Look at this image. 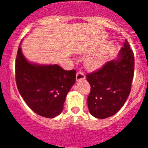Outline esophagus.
Listing matches in <instances>:
<instances>
[{"instance_id": "1", "label": "esophagus", "mask_w": 148, "mask_h": 148, "mask_svg": "<svg viewBox=\"0 0 148 148\" xmlns=\"http://www.w3.org/2000/svg\"><path fill=\"white\" fill-rule=\"evenodd\" d=\"M76 79H77V81H79V80L84 79L85 75L82 72V71H78V72L77 73V77H76Z\"/></svg>"}]
</instances>
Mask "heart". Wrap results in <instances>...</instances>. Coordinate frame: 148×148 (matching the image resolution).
Returning <instances> with one entry per match:
<instances>
[{"mask_svg": "<svg viewBox=\"0 0 148 148\" xmlns=\"http://www.w3.org/2000/svg\"><path fill=\"white\" fill-rule=\"evenodd\" d=\"M105 58L102 54H97L86 59V65L91 69H97L104 65Z\"/></svg>", "mask_w": 148, "mask_h": 148, "instance_id": "b5f03b06", "label": "heart"}]
</instances>
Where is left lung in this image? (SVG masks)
I'll use <instances>...</instances> for the list:
<instances>
[{
  "label": "left lung",
  "mask_w": 148,
  "mask_h": 148,
  "mask_svg": "<svg viewBox=\"0 0 148 148\" xmlns=\"http://www.w3.org/2000/svg\"><path fill=\"white\" fill-rule=\"evenodd\" d=\"M134 68L133 51L125 39L118 59L86 74V80L91 86L87 103L92 115L104 119L114 115L122 108L130 93Z\"/></svg>",
  "instance_id": "1"
}]
</instances>
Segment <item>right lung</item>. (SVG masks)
Masks as SVG:
<instances>
[{"label":"right lung","instance_id":"right-lung-1","mask_svg":"<svg viewBox=\"0 0 148 148\" xmlns=\"http://www.w3.org/2000/svg\"><path fill=\"white\" fill-rule=\"evenodd\" d=\"M15 71L19 93L34 112L47 118L62 112L67 93L75 83V70H64L57 64L30 63L19 46Z\"/></svg>","mask_w":148,"mask_h":148}]
</instances>
